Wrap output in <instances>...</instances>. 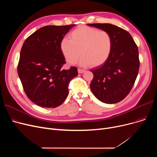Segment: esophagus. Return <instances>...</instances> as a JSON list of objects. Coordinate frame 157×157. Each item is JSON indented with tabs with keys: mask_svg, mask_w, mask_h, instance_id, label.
Returning <instances> with one entry per match:
<instances>
[{
	"mask_svg": "<svg viewBox=\"0 0 157 157\" xmlns=\"http://www.w3.org/2000/svg\"><path fill=\"white\" fill-rule=\"evenodd\" d=\"M78 73H79V74H82V73H83V72H85V70H84V69H78Z\"/></svg>",
	"mask_w": 157,
	"mask_h": 157,
	"instance_id": "esophagus-1",
	"label": "esophagus"
}]
</instances>
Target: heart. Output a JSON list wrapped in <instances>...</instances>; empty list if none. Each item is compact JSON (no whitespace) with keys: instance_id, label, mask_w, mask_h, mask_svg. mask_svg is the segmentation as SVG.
I'll return each mask as SVG.
<instances>
[{"instance_id":"1","label":"heart","mask_w":157,"mask_h":157,"mask_svg":"<svg viewBox=\"0 0 157 157\" xmlns=\"http://www.w3.org/2000/svg\"><path fill=\"white\" fill-rule=\"evenodd\" d=\"M113 46L109 33L87 26L79 27L65 37L60 43L61 51L65 60L73 64L78 60L82 67L92 65L97 67L103 64L109 58Z\"/></svg>"}]
</instances>
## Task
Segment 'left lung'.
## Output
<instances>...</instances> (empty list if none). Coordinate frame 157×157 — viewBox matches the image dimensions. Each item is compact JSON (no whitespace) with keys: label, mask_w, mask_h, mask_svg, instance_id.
Listing matches in <instances>:
<instances>
[{"label":"left lung","mask_w":157,"mask_h":157,"mask_svg":"<svg viewBox=\"0 0 157 157\" xmlns=\"http://www.w3.org/2000/svg\"><path fill=\"white\" fill-rule=\"evenodd\" d=\"M87 25L108 32L113 40L108 60L90 70L94 74L90 88L104 103L119 102L130 93L137 76L140 65L137 46L129 33L120 27L110 23Z\"/></svg>","instance_id":"8db88e82"}]
</instances>
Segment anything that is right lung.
Returning <instances> with one entry per match:
<instances>
[{"label": "right lung", "mask_w": 157, "mask_h": 157, "mask_svg": "<svg viewBox=\"0 0 157 157\" xmlns=\"http://www.w3.org/2000/svg\"><path fill=\"white\" fill-rule=\"evenodd\" d=\"M75 25H48L31 34L22 46L18 74L29 99L42 108H56L69 94L71 80L77 76L78 69H62L65 63L60 43Z\"/></svg>", "instance_id": "right-lung-1"}]
</instances>
